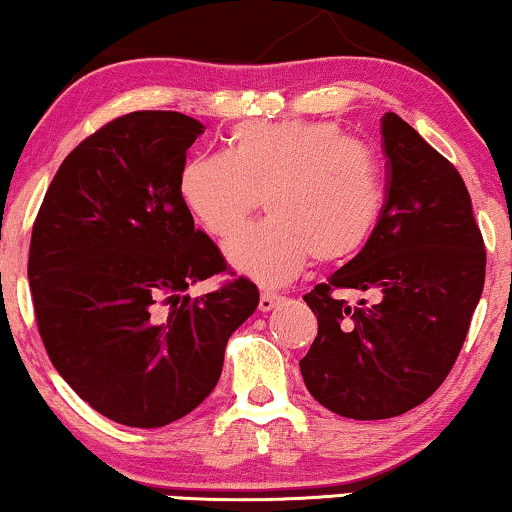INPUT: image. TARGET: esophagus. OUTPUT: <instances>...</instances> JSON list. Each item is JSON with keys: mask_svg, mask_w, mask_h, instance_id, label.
Returning a JSON list of instances; mask_svg holds the SVG:
<instances>
[{"mask_svg": "<svg viewBox=\"0 0 512 512\" xmlns=\"http://www.w3.org/2000/svg\"><path fill=\"white\" fill-rule=\"evenodd\" d=\"M279 300H282V296H277V293L265 291V293H261V300H258V310H261V312H270L272 307L279 305Z\"/></svg>", "mask_w": 512, "mask_h": 512, "instance_id": "34e87169", "label": "esophagus"}]
</instances>
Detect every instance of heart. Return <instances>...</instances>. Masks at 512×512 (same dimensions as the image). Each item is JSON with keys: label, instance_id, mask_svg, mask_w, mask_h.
<instances>
[{"label": "heart", "instance_id": "b5f03b06", "mask_svg": "<svg viewBox=\"0 0 512 512\" xmlns=\"http://www.w3.org/2000/svg\"><path fill=\"white\" fill-rule=\"evenodd\" d=\"M228 153H198L179 174L191 214L230 237L265 195L270 216L228 242L235 270L265 286L291 282L314 256L340 263L359 254L384 205L375 151L326 121H247Z\"/></svg>", "mask_w": 512, "mask_h": 512}]
</instances>
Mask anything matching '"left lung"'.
<instances>
[{
  "label": "left lung",
  "mask_w": 512,
  "mask_h": 512,
  "mask_svg": "<svg viewBox=\"0 0 512 512\" xmlns=\"http://www.w3.org/2000/svg\"><path fill=\"white\" fill-rule=\"evenodd\" d=\"M387 198L366 247L303 298L319 321L305 387L340 417L387 419L450 373L485 284V242L450 160L396 114L382 116ZM335 288L373 290L349 308Z\"/></svg>",
  "instance_id": "left-lung-1"
}]
</instances>
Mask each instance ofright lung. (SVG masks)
<instances>
[{
    "instance_id": "add662e5",
    "label": "right lung",
    "mask_w": 512,
    "mask_h": 512,
    "mask_svg": "<svg viewBox=\"0 0 512 512\" xmlns=\"http://www.w3.org/2000/svg\"><path fill=\"white\" fill-rule=\"evenodd\" d=\"M202 132L179 111L114 118L62 160L32 228L27 277L46 352L90 408L125 426L198 408L258 305L244 277L184 293L228 268L179 193Z\"/></svg>"
}]
</instances>
